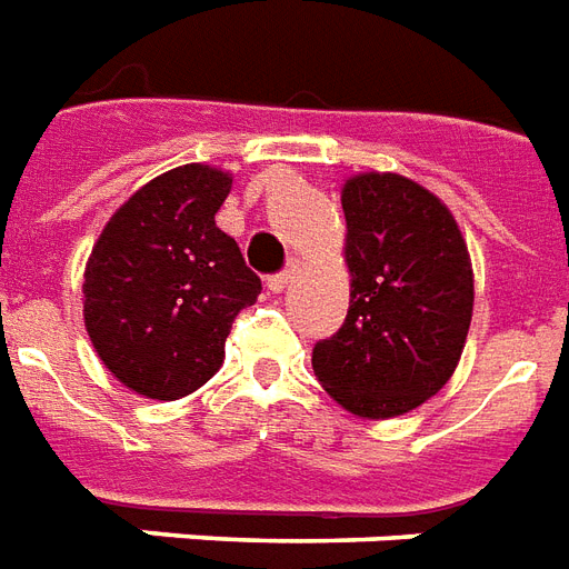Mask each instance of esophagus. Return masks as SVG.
<instances>
[{"label":"esophagus","instance_id":"esophagus-1","mask_svg":"<svg viewBox=\"0 0 569 569\" xmlns=\"http://www.w3.org/2000/svg\"><path fill=\"white\" fill-rule=\"evenodd\" d=\"M298 271H301V264L289 262V268H286V271L268 277V289H271V292H283L286 286H292V280L298 277Z\"/></svg>","mask_w":569,"mask_h":569}]
</instances>
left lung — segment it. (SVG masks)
I'll return each instance as SVG.
<instances>
[{
	"label": "left lung",
	"instance_id": "obj_1",
	"mask_svg": "<svg viewBox=\"0 0 569 569\" xmlns=\"http://www.w3.org/2000/svg\"><path fill=\"white\" fill-rule=\"evenodd\" d=\"M349 310L313 347L322 389L361 419L422 407L456 373L473 317V264L452 210L391 171L343 183Z\"/></svg>",
	"mask_w": 569,
	"mask_h": 569
}]
</instances>
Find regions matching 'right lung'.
Here are the masks:
<instances>
[{
  "mask_svg": "<svg viewBox=\"0 0 569 569\" xmlns=\"http://www.w3.org/2000/svg\"><path fill=\"white\" fill-rule=\"evenodd\" d=\"M231 174L171 168L113 210L83 271V326L126 389L178 401L220 370L231 322L262 280L217 226Z\"/></svg>",
  "mask_w": 569,
  "mask_h": 569,
  "instance_id": "add662e5",
  "label": "right lung"
}]
</instances>
